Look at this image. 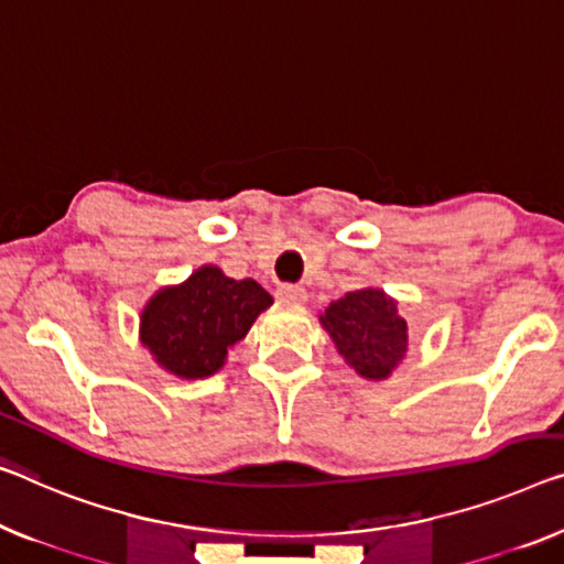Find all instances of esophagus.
I'll return each instance as SVG.
<instances>
[{
  "label": "esophagus",
  "mask_w": 564,
  "mask_h": 564,
  "mask_svg": "<svg viewBox=\"0 0 564 564\" xmlns=\"http://www.w3.org/2000/svg\"><path fill=\"white\" fill-rule=\"evenodd\" d=\"M275 296H279L281 301H285V304H304V301H306V291L301 289V285L285 283V285H281L279 291H275Z\"/></svg>",
  "instance_id": "obj_1"
}]
</instances>
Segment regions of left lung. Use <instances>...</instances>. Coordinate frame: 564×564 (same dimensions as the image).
Returning <instances> with one entry per match:
<instances>
[{
  "mask_svg": "<svg viewBox=\"0 0 564 564\" xmlns=\"http://www.w3.org/2000/svg\"><path fill=\"white\" fill-rule=\"evenodd\" d=\"M336 351L359 377L382 382L408 355V322L382 289L349 291L318 314Z\"/></svg>",
  "mask_w": 564,
  "mask_h": 564,
  "instance_id": "1",
  "label": "left lung"
}]
</instances>
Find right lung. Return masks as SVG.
<instances>
[{"instance_id":"1","label":"right lung","mask_w":564,"mask_h":564,"mask_svg":"<svg viewBox=\"0 0 564 564\" xmlns=\"http://www.w3.org/2000/svg\"><path fill=\"white\" fill-rule=\"evenodd\" d=\"M273 304L253 279L235 281L217 265H199L187 281L162 285L139 316V339L154 362L180 380H205L228 362V349L246 339Z\"/></svg>"}]
</instances>
